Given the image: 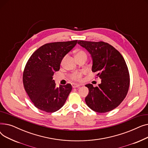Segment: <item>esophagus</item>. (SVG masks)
<instances>
[{"label":"esophagus","mask_w":148,"mask_h":148,"mask_svg":"<svg viewBox=\"0 0 148 148\" xmlns=\"http://www.w3.org/2000/svg\"><path fill=\"white\" fill-rule=\"evenodd\" d=\"M72 86L73 88H78L80 86V84H75V83H73L72 84Z\"/></svg>","instance_id":"1"}]
</instances>
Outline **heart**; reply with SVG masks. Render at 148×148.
Masks as SVG:
<instances>
[{"mask_svg": "<svg viewBox=\"0 0 148 148\" xmlns=\"http://www.w3.org/2000/svg\"><path fill=\"white\" fill-rule=\"evenodd\" d=\"M82 56H86V54L83 50H78L75 53V57L79 58ZM83 74V71H75L71 74V78L77 82H79L82 79V77Z\"/></svg>", "mask_w": 148, "mask_h": 148, "instance_id": "1", "label": "heart"}]
</instances>
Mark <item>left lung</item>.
Wrapping results in <instances>:
<instances>
[{"instance_id":"left-lung-1","label":"left lung","mask_w":148,"mask_h":148,"mask_svg":"<svg viewBox=\"0 0 148 148\" xmlns=\"http://www.w3.org/2000/svg\"><path fill=\"white\" fill-rule=\"evenodd\" d=\"M78 44L90 54L92 71L101 79L96 87L85 85L89 89L85 101L96 112H110L122 102L128 91L130 74L126 62L122 54L107 42L79 40Z\"/></svg>"}]
</instances>
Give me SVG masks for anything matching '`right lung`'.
<instances>
[{
  "instance_id": "1",
  "label": "right lung",
  "mask_w": 148,
  "mask_h": 148,
  "mask_svg": "<svg viewBox=\"0 0 148 148\" xmlns=\"http://www.w3.org/2000/svg\"><path fill=\"white\" fill-rule=\"evenodd\" d=\"M77 40L45 44L29 59L23 74L24 88L34 106L53 113L62 107L72 90L71 84L56 87L53 75L60 69L62 60L77 44Z\"/></svg>"
}]
</instances>
